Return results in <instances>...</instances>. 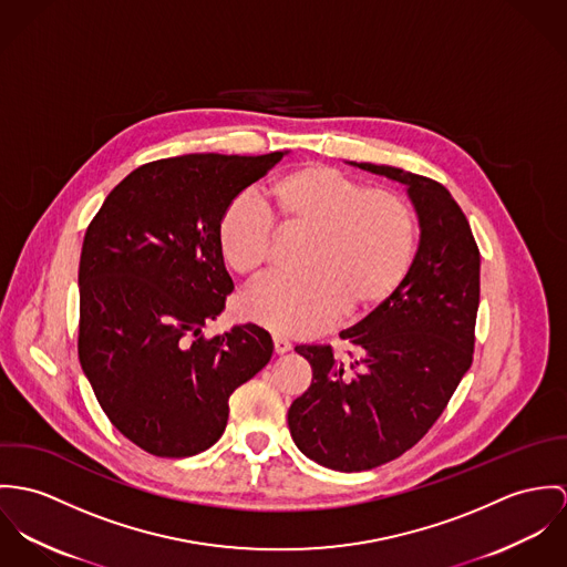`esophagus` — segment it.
<instances>
[{"instance_id":"34e87169","label":"esophagus","mask_w":567,"mask_h":567,"mask_svg":"<svg viewBox=\"0 0 567 567\" xmlns=\"http://www.w3.org/2000/svg\"><path fill=\"white\" fill-rule=\"evenodd\" d=\"M289 350H291V343H289L287 339L274 337V352H276V354H285V352H289Z\"/></svg>"}]
</instances>
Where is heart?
<instances>
[{
    "label": "heart",
    "mask_w": 567,
    "mask_h": 567,
    "mask_svg": "<svg viewBox=\"0 0 567 567\" xmlns=\"http://www.w3.org/2000/svg\"><path fill=\"white\" fill-rule=\"evenodd\" d=\"M287 233H305L302 278H269L244 298V315L278 337H309L343 313L368 315L400 287L415 256L417 226L404 197L365 189L328 165L291 169L260 190ZM269 215L235 197L217 221V250L239 278H258L271 258Z\"/></svg>",
    "instance_id": "heart-1"
}]
</instances>
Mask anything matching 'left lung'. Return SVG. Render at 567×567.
Listing matches in <instances>:
<instances>
[{
    "label": "left lung",
    "mask_w": 567,
    "mask_h": 567,
    "mask_svg": "<svg viewBox=\"0 0 567 567\" xmlns=\"http://www.w3.org/2000/svg\"><path fill=\"white\" fill-rule=\"evenodd\" d=\"M406 187L420 246L391 298L339 337L359 350L298 346L311 386L289 409V431L311 461L337 472L389 463L437 422L472 365L481 254L472 228L440 183L389 165L350 163Z\"/></svg>",
    "instance_id": "8db88e82"
}]
</instances>
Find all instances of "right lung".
Returning a JSON list of instances; mask_svg holds the SVG:
<instances>
[{
  "instance_id": "obj_1",
  "label": "right lung",
  "mask_w": 567,
  "mask_h": 567,
  "mask_svg": "<svg viewBox=\"0 0 567 567\" xmlns=\"http://www.w3.org/2000/svg\"><path fill=\"white\" fill-rule=\"evenodd\" d=\"M285 154H185L141 165L86 228L80 365L115 429L154 456L210 447L226 431L230 393L271 359V337L254 323L213 339L202 328L235 289L217 221Z\"/></svg>"
}]
</instances>
